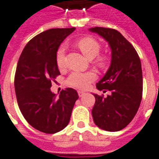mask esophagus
Segmentation results:
<instances>
[{"mask_svg":"<svg viewBox=\"0 0 159 159\" xmlns=\"http://www.w3.org/2000/svg\"><path fill=\"white\" fill-rule=\"evenodd\" d=\"M84 92H78V96H79V97H83V96H84Z\"/></svg>","mask_w":159,"mask_h":159,"instance_id":"34e87169","label":"esophagus"}]
</instances>
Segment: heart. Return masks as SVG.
<instances>
[{
    "mask_svg": "<svg viewBox=\"0 0 159 159\" xmlns=\"http://www.w3.org/2000/svg\"><path fill=\"white\" fill-rule=\"evenodd\" d=\"M77 46L78 47L81 52L83 53L87 59L92 60L98 56L101 51V45L96 39L91 37H86L80 39L77 43ZM56 61L57 64L59 67H63L65 63V47L62 46L58 48L56 55ZM97 63L100 66H104L105 59L100 57L97 60ZM96 79V75L92 72H74L70 74L67 77V84L74 87L78 89H86L90 82Z\"/></svg>",
    "mask_w": 159,
    "mask_h": 159,
    "instance_id": "b5f03b06",
    "label": "heart"
}]
</instances>
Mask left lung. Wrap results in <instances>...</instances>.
<instances>
[{
    "instance_id": "left-lung-1",
    "label": "left lung",
    "mask_w": 159,
    "mask_h": 159,
    "mask_svg": "<svg viewBox=\"0 0 159 159\" xmlns=\"http://www.w3.org/2000/svg\"><path fill=\"white\" fill-rule=\"evenodd\" d=\"M99 34L111 50V65L97 88L109 92L107 97L93 94L96 102L92 111L94 123L106 131L121 130L137 113L143 93V73L138 53L119 31L95 27L88 30Z\"/></svg>"
}]
</instances>
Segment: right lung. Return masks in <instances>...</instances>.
Returning <instances> with one entry per match:
<instances>
[{
    "label": "right lung",
    "instance_id": "right-lung-1",
    "mask_svg": "<svg viewBox=\"0 0 159 159\" xmlns=\"http://www.w3.org/2000/svg\"><path fill=\"white\" fill-rule=\"evenodd\" d=\"M74 30L67 28L43 31L26 44L17 63L15 90L19 108L27 122L43 133L63 129L79 97L72 88L62 90L58 97L50 89L60 74L56 61L58 48Z\"/></svg>",
    "mask_w": 159,
    "mask_h": 159
}]
</instances>
